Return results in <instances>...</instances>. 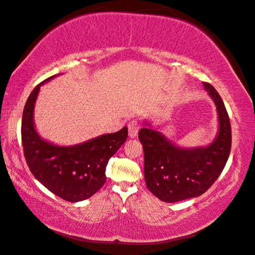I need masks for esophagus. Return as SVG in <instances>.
<instances>
[{"instance_id": "esophagus-1", "label": "esophagus", "mask_w": 255, "mask_h": 255, "mask_svg": "<svg viewBox=\"0 0 255 255\" xmlns=\"http://www.w3.org/2000/svg\"><path fill=\"white\" fill-rule=\"evenodd\" d=\"M128 136L136 137L137 133H139V130H140L139 123H137L136 121H132V122L128 123Z\"/></svg>"}]
</instances>
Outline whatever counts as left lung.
Here are the masks:
<instances>
[{"label":"left lung","mask_w":255,"mask_h":255,"mask_svg":"<svg viewBox=\"0 0 255 255\" xmlns=\"http://www.w3.org/2000/svg\"><path fill=\"white\" fill-rule=\"evenodd\" d=\"M216 105L218 132L207 146L180 148L144 122L139 140L144 152V178L148 189L162 202L176 203L203 195L220 177L229 159L232 130L220 94L203 83Z\"/></svg>","instance_id":"8db88e82"}]
</instances>
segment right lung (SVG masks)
I'll use <instances>...</instances> for the list:
<instances>
[{"instance_id":"obj_1","label":"right lung","mask_w":255,"mask_h":255,"mask_svg":"<svg viewBox=\"0 0 255 255\" xmlns=\"http://www.w3.org/2000/svg\"><path fill=\"white\" fill-rule=\"evenodd\" d=\"M53 77L40 83L28 97L22 115V145L35 179L58 197L76 203L92 197L105 184L107 162L127 141L128 128L75 145L43 140L35 131L33 111L40 87Z\"/></svg>"}]
</instances>
